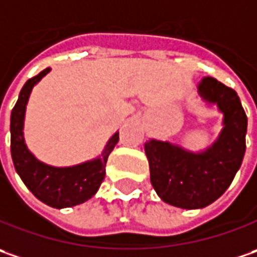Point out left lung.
Segmentation results:
<instances>
[{"instance_id":"1","label":"left lung","mask_w":257,"mask_h":257,"mask_svg":"<svg viewBox=\"0 0 257 257\" xmlns=\"http://www.w3.org/2000/svg\"><path fill=\"white\" fill-rule=\"evenodd\" d=\"M198 95L223 115V128L211 145L190 151L170 141L150 138L144 147L151 184L158 197L185 210L204 208L224 194L246 151L247 116L237 93L213 77H204Z\"/></svg>"}]
</instances>
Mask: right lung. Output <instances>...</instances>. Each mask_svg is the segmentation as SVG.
<instances>
[{
	"instance_id": "obj_1",
	"label": "right lung",
	"mask_w": 257,
	"mask_h": 257,
	"mask_svg": "<svg viewBox=\"0 0 257 257\" xmlns=\"http://www.w3.org/2000/svg\"><path fill=\"white\" fill-rule=\"evenodd\" d=\"M50 70L47 67L28 79L18 95L10 123L11 157L20 178L40 201L54 208H66L82 204L97 193L106 174L107 157L119 141V132L116 131L109 138L100 155L89 161L70 167H54L40 161L26 144L24 119L33 87Z\"/></svg>"
}]
</instances>
